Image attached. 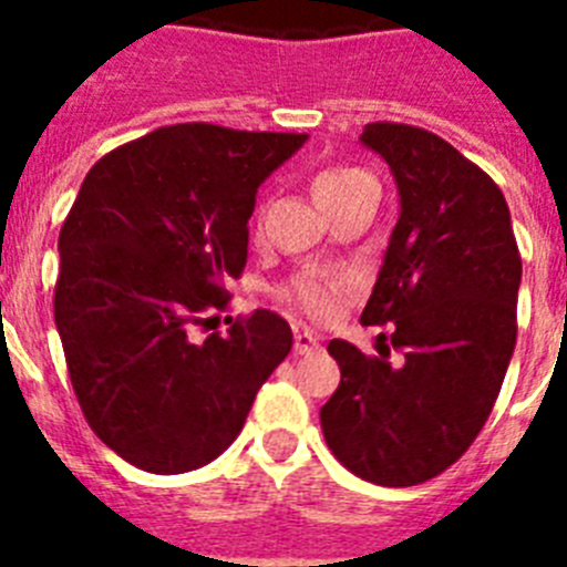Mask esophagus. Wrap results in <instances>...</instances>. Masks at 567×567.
<instances>
[{"mask_svg": "<svg viewBox=\"0 0 567 567\" xmlns=\"http://www.w3.org/2000/svg\"><path fill=\"white\" fill-rule=\"evenodd\" d=\"M320 334L312 332L307 327H295V352L298 354H309V352H318L320 349Z\"/></svg>", "mask_w": 567, "mask_h": 567, "instance_id": "esophagus-1", "label": "esophagus"}]
</instances>
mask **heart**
Masks as SVG:
<instances>
[{
	"instance_id": "obj_1",
	"label": "heart",
	"mask_w": 567,
	"mask_h": 567,
	"mask_svg": "<svg viewBox=\"0 0 567 567\" xmlns=\"http://www.w3.org/2000/svg\"><path fill=\"white\" fill-rule=\"evenodd\" d=\"M369 175L358 167H332L323 169V173L315 175L312 193L315 198H323V195L340 193V189L352 187V184L365 182ZM352 287L349 275L340 272H303L292 280L287 287V300L295 303L300 312L312 315V318H329L338 307V300L343 298Z\"/></svg>"
}]
</instances>
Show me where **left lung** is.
Masks as SVG:
<instances>
[{
  "label": "left lung",
  "instance_id": "left-lung-1",
  "mask_svg": "<svg viewBox=\"0 0 567 567\" xmlns=\"http://www.w3.org/2000/svg\"><path fill=\"white\" fill-rule=\"evenodd\" d=\"M360 142L392 167L394 227L365 327L394 323L403 367L332 340L340 385L320 409L334 457L374 485L403 488L457 463L488 420L517 343L523 258L503 189L423 127L374 122ZM385 340V338H383Z\"/></svg>",
  "mask_w": 567,
  "mask_h": 567
}]
</instances>
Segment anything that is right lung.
Segmentation results:
<instances>
[{
    "instance_id": "1",
    "label": "right lung",
    "mask_w": 567,
    "mask_h": 567,
    "mask_svg": "<svg viewBox=\"0 0 567 567\" xmlns=\"http://www.w3.org/2000/svg\"><path fill=\"white\" fill-rule=\"evenodd\" d=\"M307 133L189 122L110 150L84 175L59 233L53 315L70 383L104 445L153 474L213 463L292 349L280 315L227 309L247 267L255 193Z\"/></svg>"
}]
</instances>
